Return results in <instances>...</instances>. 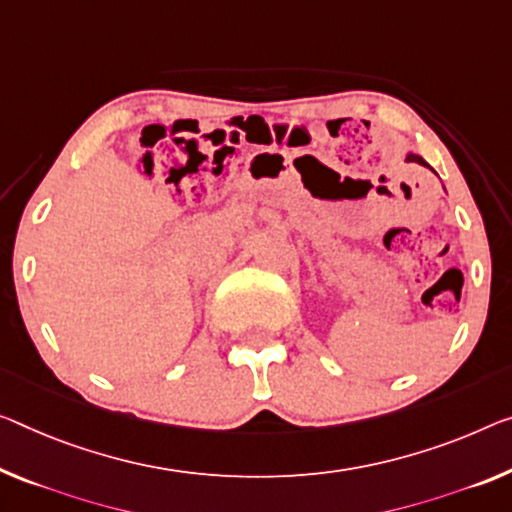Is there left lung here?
<instances>
[{
	"label": "left lung",
	"instance_id": "8db88e82",
	"mask_svg": "<svg viewBox=\"0 0 512 512\" xmlns=\"http://www.w3.org/2000/svg\"><path fill=\"white\" fill-rule=\"evenodd\" d=\"M407 162H419V164H423V167H428V164H426V162H423L419 155H407Z\"/></svg>",
	"mask_w": 512,
	"mask_h": 512
}]
</instances>
